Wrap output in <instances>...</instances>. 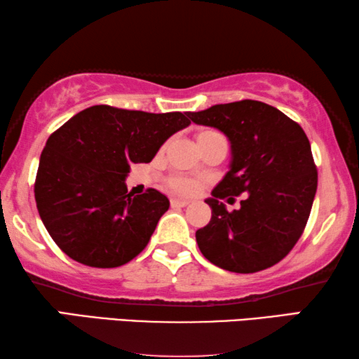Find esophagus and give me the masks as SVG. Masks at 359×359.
<instances>
[{
    "instance_id": "1",
    "label": "esophagus",
    "mask_w": 359,
    "mask_h": 359,
    "mask_svg": "<svg viewBox=\"0 0 359 359\" xmlns=\"http://www.w3.org/2000/svg\"><path fill=\"white\" fill-rule=\"evenodd\" d=\"M189 204H190L189 200H179V198H172V200H170V206L172 208H185L189 206Z\"/></svg>"
}]
</instances>
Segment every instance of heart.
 <instances>
[{"mask_svg": "<svg viewBox=\"0 0 359 359\" xmlns=\"http://www.w3.org/2000/svg\"><path fill=\"white\" fill-rule=\"evenodd\" d=\"M217 133H214V130H201L200 134L196 135L198 137H206V135H214ZM168 187L170 190H172L174 193H180V195H187V193L193 191V184L190 180L187 179H182V177H172L168 180Z\"/></svg>", "mask_w": 359, "mask_h": 359, "instance_id": "b5f03b06", "label": "heart"}]
</instances>
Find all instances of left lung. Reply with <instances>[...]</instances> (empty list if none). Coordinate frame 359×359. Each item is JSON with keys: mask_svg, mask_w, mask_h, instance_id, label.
Here are the masks:
<instances>
[{"mask_svg": "<svg viewBox=\"0 0 359 359\" xmlns=\"http://www.w3.org/2000/svg\"><path fill=\"white\" fill-rule=\"evenodd\" d=\"M187 116L222 130L231 147L230 170L206 200L212 217L196 231L201 254L235 273H255L278 264L302 236L318 187L304 129L278 108L249 99ZM241 192L248 195L240 210L229 213L218 203Z\"/></svg>", "mask_w": 359, "mask_h": 359, "instance_id": "left-lung-1", "label": "left lung"}]
</instances>
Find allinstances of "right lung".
I'll return each mask as SVG.
<instances>
[{
    "label": "right lung",
    "mask_w": 359,
    "mask_h": 359,
    "mask_svg": "<svg viewBox=\"0 0 359 359\" xmlns=\"http://www.w3.org/2000/svg\"><path fill=\"white\" fill-rule=\"evenodd\" d=\"M187 113L94 105L50 134L39 158L36 208L62 251L79 264L115 269L144 251L169 209L163 193H128L130 164L150 163L187 128Z\"/></svg>",
    "instance_id": "add662e5"
}]
</instances>
